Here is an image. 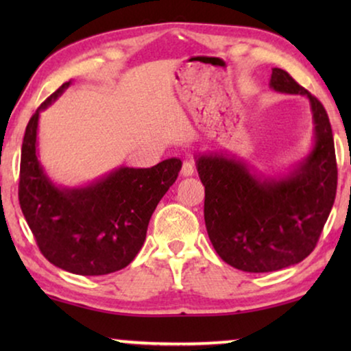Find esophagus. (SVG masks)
<instances>
[{
  "mask_svg": "<svg viewBox=\"0 0 351 351\" xmlns=\"http://www.w3.org/2000/svg\"><path fill=\"white\" fill-rule=\"evenodd\" d=\"M182 176L184 177H190L195 174V165L193 161H184V165H182Z\"/></svg>",
  "mask_w": 351,
  "mask_h": 351,
  "instance_id": "obj_1",
  "label": "esophagus"
}]
</instances>
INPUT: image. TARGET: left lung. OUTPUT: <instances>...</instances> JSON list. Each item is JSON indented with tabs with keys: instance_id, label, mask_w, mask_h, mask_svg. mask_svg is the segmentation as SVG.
I'll return each instance as SVG.
<instances>
[{
	"instance_id": "1",
	"label": "left lung",
	"mask_w": 351,
	"mask_h": 351,
	"mask_svg": "<svg viewBox=\"0 0 351 351\" xmlns=\"http://www.w3.org/2000/svg\"><path fill=\"white\" fill-rule=\"evenodd\" d=\"M270 88L310 102L313 147L299 165L285 176L263 177L232 156L196 155L210 243L223 262L249 273L282 270L310 256L337 190L334 137L323 104L281 69H273Z\"/></svg>"
}]
</instances>
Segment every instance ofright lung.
<instances>
[{
    "mask_svg": "<svg viewBox=\"0 0 351 351\" xmlns=\"http://www.w3.org/2000/svg\"><path fill=\"white\" fill-rule=\"evenodd\" d=\"M70 84L51 94L27 124L19 201L52 265L75 275H108L128 267L141 251L153 210L176 182L182 161L169 158L143 169L121 166L84 186L56 185L38 158V121Z\"/></svg>",
    "mask_w": 351,
    "mask_h": 351,
    "instance_id": "1",
    "label": "right lung"
}]
</instances>
